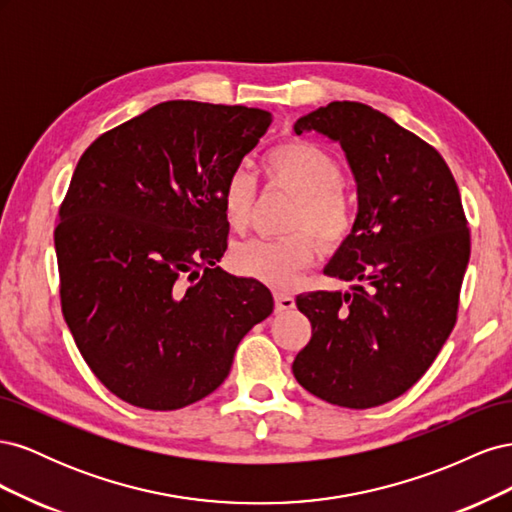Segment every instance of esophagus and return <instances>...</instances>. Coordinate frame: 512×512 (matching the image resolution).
<instances>
[{
    "label": "esophagus",
    "instance_id": "1",
    "mask_svg": "<svg viewBox=\"0 0 512 512\" xmlns=\"http://www.w3.org/2000/svg\"><path fill=\"white\" fill-rule=\"evenodd\" d=\"M275 309H277V312H290V309H294V297H292V294L277 290L275 292Z\"/></svg>",
    "mask_w": 512,
    "mask_h": 512
}]
</instances>
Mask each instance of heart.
Masks as SVG:
<instances>
[{
	"label": "heart",
	"instance_id": "heart-1",
	"mask_svg": "<svg viewBox=\"0 0 512 512\" xmlns=\"http://www.w3.org/2000/svg\"><path fill=\"white\" fill-rule=\"evenodd\" d=\"M262 168L271 185L297 198L288 228L309 230L322 245H337L352 228V213L342 194L344 173L316 145L284 143L273 147ZM256 185L245 168L230 170L222 188V209L232 230H245L252 218ZM316 256V243L305 232L282 239H252L230 254L232 269L269 286H288Z\"/></svg>",
	"mask_w": 512,
	"mask_h": 512
}]
</instances>
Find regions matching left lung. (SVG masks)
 Listing matches in <instances>:
<instances>
[{
    "label": "left lung",
    "instance_id": "left-lung-1",
    "mask_svg": "<svg viewBox=\"0 0 512 512\" xmlns=\"http://www.w3.org/2000/svg\"><path fill=\"white\" fill-rule=\"evenodd\" d=\"M342 147L359 209L324 267L352 292L297 297L312 339L292 374L333 406L365 410L404 395L457 320L470 260L459 188L440 153L361 102H331L294 121Z\"/></svg>",
    "mask_w": 512,
    "mask_h": 512
}]
</instances>
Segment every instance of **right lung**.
Wrapping results in <instances>:
<instances>
[{"mask_svg":"<svg viewBox=\"0 0 512 512\" xmlns=\"http://www.w3.org/2000/svg\"><path fill=\"white\" fill-rule=\"evenodd\" d=\"M273 115L170 100L87 147L55 228L61 312L108 391L179 410L226 380L235 350L273 312L254 277L222 271V188Z\"/></svg>","mask_w":512,"mask_h":512,"instance_id":"right-lung-1","label":"right lung"}]
</instances>
